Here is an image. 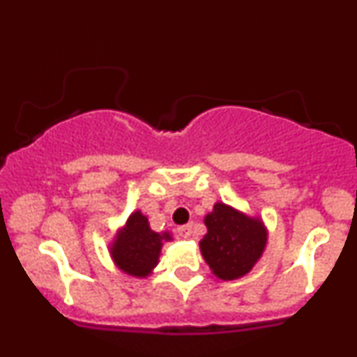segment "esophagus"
Listing matches in <instances>:
<instances>
[{"mask_svg": "<svg viewBox=\"0 0 357 357\" xmlns=\"http://www.w3.org/2000/svg\"><path fill=\"white\" fill-rule=\"evenodd\" d=\"M178 233L181 238H190L192 233V225H183V227L178 228Z\"/></svg>", "mask_w": 357, "mask_h": 357, "instance_id": "esophagus-1", "label": "esophagus"}]
</instances>
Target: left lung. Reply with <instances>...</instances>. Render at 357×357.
Returning a JSON list of instances; mask_svg holds the SVG:
<instances>
[{"label":"left lung","mask_w":357,"mask_h":357,"mask_svg":"<svg viewBox=\"0 0 357 357\" xmlns=\"http://www.w3.org/2000/svg\"><path fill=\"white\" fill-rule=\"evenodd\" d=\"M204 225L208 233L199 241V250L211 272L221 280L247 275L267 245L264 221L216 203L204 216Z\"/></svg>","instance_id":"obj_1"}]
</instances>
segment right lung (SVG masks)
<instances>
[{"label": "right lung", "instance_id": "right-lung-1", "mask_svg": "<svg viewBox=\"0 0 357 357\" xmlns=\"http://www.w3.org/2000/svg\"><path fill=\"white\" fill-rule=\"evenodd\" d=\"M171 240V233L153 231L147 216L134 211L110 245V257L122 272L142 278L153 273L162 243Z\"/></svg>", "mask_w": 357, "mask_h": 357}]
</instances>
